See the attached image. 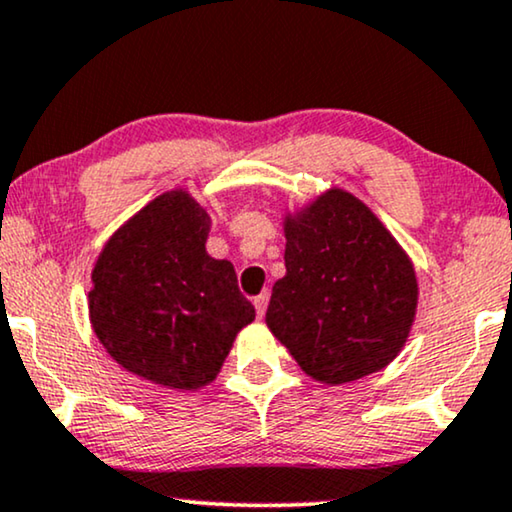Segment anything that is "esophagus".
I'll use <instances>...</instances> for the list:
<instances>
[{"mask_svg": "<svg viewBox=\"0 0 512 512\" xmlns=\"http://www.w3.org/2000/svg\"><path fill=\"white\" fill-rule=\"evenodd\" d=\"M254 305H256V313L263 317L265 308H268V291H263V294H258V296L254 298Z\"/></svg>", "mask_w": 512, "mask_h": 512, "instance_id": "1", "label": "esophagus"}]
</instances>
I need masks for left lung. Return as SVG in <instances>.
<instances>
[{"label":"left lung","instance_id":"obj_1","mask_svg":"<svg viewBox=\"0 0 512 512\" xmlns=\"http://www.w3.org/2000/svg\"><path fill=\"white\" fill-rule=\"evenodd\" d=\"M287 275L265 322L308 376L350 383L395 360L416 315L414 265L360 199L329 190L284 223Z\"/></svg>","mask_w":512,"mask_h":512}]
</instances>
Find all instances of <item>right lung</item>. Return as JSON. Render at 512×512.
Wrapping results in <instances>:
<instances>
[{
    "mask_svg": "<svg viewBox=\"0 0 512 512\" xmlns=\"http://www.w3.org/2000/svg\"><path fill=\"white\" fill-rule=\"evenodd\" d=\"M209 223L188 192H164L115 232L91 275L98 341L126 371L157 386H207L237 331L256 317L232 263L204 249Z\"/></svg>",
    "mask_w": 512,
    "mask_h": 512,
    "instance_id": "add662e5",
    "label": "right lung"
}]
</instances>
